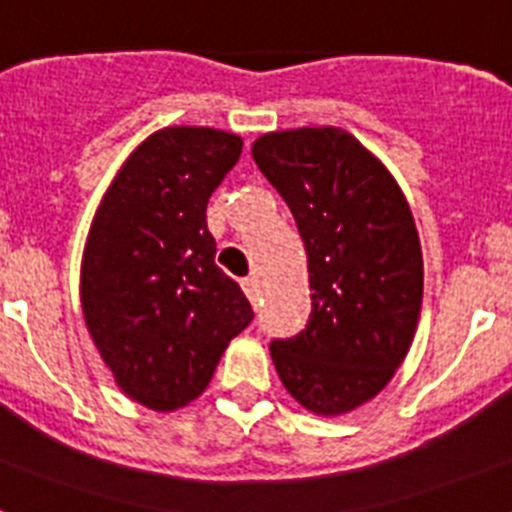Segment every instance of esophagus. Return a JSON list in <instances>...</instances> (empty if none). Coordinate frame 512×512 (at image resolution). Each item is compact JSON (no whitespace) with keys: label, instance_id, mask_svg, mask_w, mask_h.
<instances>
[{"label":"esophagus","instance_id":"obj_1","mask_svg":"<svg viewBox=\"0 0 512 512\" xmlns=\"http://www.w3.org/2000/svg\"><path fill=\"white\" fill-rule=\"evenodd\" d=\"M242 289H244V294H247L249 302L257 304V296H260V291H257V281H255V278H244Z\"/></svg>","mask_w":512,"mask_h":512}]
</instances>
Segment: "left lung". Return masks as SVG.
<instances>
[{
    "mask_svg": "<svg viewBox=\"0 0 512 512\" xmlns=\"http://www.w3.org/2000/svg\"><path fill=\"white\" fill-rule=\"evenodd\" d=\"M252 158L289 205L312 289L307 328L270 343L276 372L312 414H349L393 380L414 341L424 260L411 208L341 127L268 132Z\"/></svg>",
    "mask_w": 512,
    "mask_h": 512,
    "instance_id": "1",
    "label": "left lung"
}]
</instances>
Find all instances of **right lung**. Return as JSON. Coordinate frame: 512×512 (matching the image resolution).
<instances>
[{"mask_svg":"<svg viewBox=\"0 0 512 512\" xmlns=\"http://www.w3.org/2000/svg\"><path fill=\"white\" fill-rule=\"evenodd\" d=\"M242 137L163 127L103 192L80 265V304L103 364L127 398L182 409L208 388L252 320L239 283L216 265L205 208L242 156Z\"/></svg>","mask_w":512,"mask_h":512,"instance_id":"right-lung-1","label":"right lung"}]
</instances>
